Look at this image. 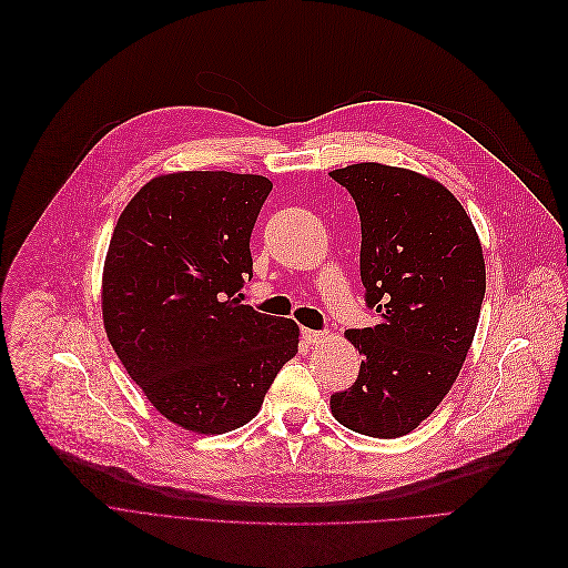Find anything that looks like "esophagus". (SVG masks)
Returning <instances> with one entry per match:
<instances>
[{"label":"esophagus","instance_id":"34e87169","mask_svg":"<svg viewBox=\"0 0 568 568\" xmlns=\"http://www.w3.org/2000/svg\"><path fill=\"white\" fill-rule=\"evenodd\" d=\"M303 339L307 344H318L326 339V331H310V328H303Z\"/></svg>","mask_w":568,"mask_h":568}]
</instances>
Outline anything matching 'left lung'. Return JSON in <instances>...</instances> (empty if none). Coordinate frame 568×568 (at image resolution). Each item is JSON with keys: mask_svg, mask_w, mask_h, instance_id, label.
Listing matches in <instances>:
<instances>
[{"mask_svg": "<svg viewBox=\"0 0 568 568\" xmlns=\"http://www.w3.org/2000/svg\"><path fill=\"white\" fill-rule=\"evenodd\" d=\"M361 214V280L372 328L346 337L361 351L354 386L331 395L335 420L393 439L439 407L463 369L485 295L471 220L446 186L407 169L333 171Z\"/></svg>", "mask_w": 568, "mask_h": 568, "instance_id": "left-lung-1", "label": "left lung"}]
</instances>
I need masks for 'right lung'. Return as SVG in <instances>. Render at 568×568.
<instances>
[{
	"label": "right lung",
	"mask_w": 568,
	"mask_h": 568,
	"mask_svg": "<svg viewBox=\"0 0 568 568\" xmlns=\"http://www.w3.org/2000/svg\"><path fill=\"white\" fill-rule=\"evenodd\" d=\"M270 192L267 178L226 171L154 178L129 201L108 247V339L152 407L201 435L252 420L298 354L295 321L237 301Z\"/></svg>",
	"instance_id": "obj_1"
}]
</instances>
